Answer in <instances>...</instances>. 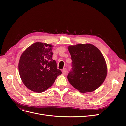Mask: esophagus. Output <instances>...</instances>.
<instances>
[{"label":"esophagus","mask_w":126,"mask_h":126,"mask_svg":"<svg viewBox=\"0 0 126 126\" xmlns=\"http://www.w3.org/2000/svg\"><path fill=\"white\" fill-rule=\"evenodd\" d=\"M62 73L64 75H66L67 74V70L66 68H63L62 70Z\"/></svg>","instance_id":"1"}]
</instances>
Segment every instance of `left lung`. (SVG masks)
Returning a JSON list of instances; mask_svg holds the SVG:
<instances>
[{"label":"left lung","mask_w":126,"mask_h":126,"mask_svg":"<svg viewBox=\"0 0 126 126\" xmlns=\"http://www.w3.org/2000/svg\"><path fill=\"white\" fill-rule=\"evenodd\" d=\"M72 68L67 78L80 92H92L104 82L107 74L106 61L100 51L90 44L68 47Z\"/></svg>","instance_id":"obj_1"}]
</instances>
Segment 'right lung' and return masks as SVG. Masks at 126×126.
Here are the masks:
<instances>
[{
    "label": "right lung",
    "mask_w": 126,
    "mask_h": 126,
    "mask_svg": "<svg viewBox=\"0 0 126 126\" xmlns=\"http://www.w3.org/2000/svg\"><path fill=\"white\" fill-rule=\"evenodd\" d=\"M52 55V46L40 42L32 44L22 53L19 62V72L22 82L29 89L43 92L62 74Z\"/></svg>",
    "instance_id": "right-lung-1"
}]
</instances>
